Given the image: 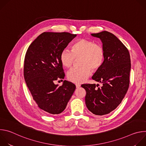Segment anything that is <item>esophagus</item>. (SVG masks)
Masks as SVG:
<instances>
[{
  "mask_svg": "<svg viewBox=\"0 0 146 146\" xmlns=\"http://www.w3.org/2000/svg\"><path fill=\"white\" fill-rule=\"evenodd\" d=\"M80 86H80V84H76V88H79Z\"/></svg>",
  "mask_w": 146,
  "mask_h": 146,
  "instance_id": "esophagus-1",
  "label": "esophagus"
}]
</instances>
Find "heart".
Listing matches in <instances>:
<instances>
[{
    "label": "heart",
    "instance_id": "heart-1",
    "mask_svg": "<svg viewBox=\"0 0 146 146\" xmlns=\"http://www.w3.org/2000/svg\"><path fill=\"white\" fill-rule=\"evenodd\" d=\"M105 58V51L103 46L88 38H80L72 45L71 51L62 50L60 60L62 65L71 68L79 60L78 68L70 70L67 74L68 79L74 83H81L90 76L91 71L98 70L103 65Z\"/></svg>",
    "mask_w": 146,
    "mask_h": 146
}]
</instances>
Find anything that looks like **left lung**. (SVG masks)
I'll return each instance as SVG.
<instances>
[{
  "mask_svg": "<svg viewBox=\"0 0 146 146\" xmlns=\"http://www.w3.org/2000/svg\"><path fill=\"white\" fill-rule=\"evenodd\" d=\"M91 35L101 40L105 51L103 65L92 77L101 82L102 86L85 84L81 87L86 91L85 101L88 109L95 115H103L115 109L127 92L131 68L130 54L127 48L110 32L103 31Z\"/></svg>",
  "mask_w": 146,
  "mask_h": 146,
  "instance_id": "8db88e82",
  "label": "left lung"
}]
</instances>
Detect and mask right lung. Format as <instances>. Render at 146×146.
I'll list each match as a JSON object with an SVG mask.
<instances>
[{"mask_svg":"<svg viewBox=\"0 0 146 146\" xmlns=\"http://www.w3.org/2000/svg\"><path fill=\"white\" fill-rule=\"evenodd\" d=\"M76 36L68 32H44L27 51L25 81L38 107L47 114L56 115L63 111L76 89L73 83L66 80L61 86L54 84L55 81L65 77L60 52Z\"/></svg>","mask_w":146,"mask_h":146,"instance_id":"add662e5","label":"right lung"}]
</instances>
